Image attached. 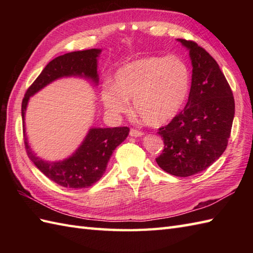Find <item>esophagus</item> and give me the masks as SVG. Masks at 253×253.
<instances>
[{
  "label": "esophagus",
  "mask_w": 253,
  "mask_h": 253,
  "mask_svg": "<svg viewBox=\"0 0 253 253\" xmlns=\"http://www.w3.org/2000/svg\"><path fill=\"white\" fill-rule=\"evenodd\" d=\"M129 135L131 137H141V136H143V132L140 130H137V129H130Z\"/></svg>",
  "instance_id": "obj_1"
}]
</instances>
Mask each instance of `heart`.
Instances as JSON below:
<instances>
[{
	"label": "heart",
	"instance_id": "b5f03b06",
	"mask_svg": "<svg viewBox=\"0 0 253 253\" xmlns=\"http://www.w3.org/2000/svg\"><path fill=\"white\" fill-rule=\"evenodd\" d=\"M190 84V71L181 58L147 56L118 68L114 85H104L101 99L113 115L126 113L129 110L128 100H133V107L142 122L161 126L180 111Z\"/></svg>",
	"mask_w": 253,
	"mask_h": 253
}]
</instances>
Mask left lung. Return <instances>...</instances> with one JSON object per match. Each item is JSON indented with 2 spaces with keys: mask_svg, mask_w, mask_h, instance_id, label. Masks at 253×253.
<instances>
[{
  "mask_svg": "<svg viewBox=\"0 0 253 253\" xmlns=\"http://www.w3.org/2000/svg\"><path fill=\"white\" fill-rule=\"evenodd\" d=\"M177 41L189 51L191 88L185 109L159 129L164 150L155 160L166 173L188 177L207 169L224 153L232 130L235 100L216 61L196 42Z\"/></svg>",
  "mask_w": 253,
  "mask_h": 253,
  "instance_id": "obj_1",
  "label": "left lung"
}]
</instances>
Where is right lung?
<instances>
[{"mask_svg":"<svg viewBox=\"0 0 253 253\" xmlns=\"http://www.w3.org/2000/svg\"><path fill=\"white\" fill-rule=\"evenodd\" d=\"M101 49H90L66 53L52 60L27 90L21 103V117L26 152L38 169L57 185L82 189L92 186L104 174L107 163L116 147L125 140L129 128H90L82 144L71 157L49 162L37 157L30 149L26 136L25 115L30 96L56 79L63 77H82L98 84V57Z\"/></svg>","mask_w":253,"mask_h":253,"instance_id":"add662e5","label":"right lung"}]
</instances>
